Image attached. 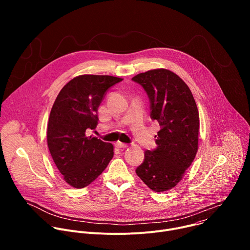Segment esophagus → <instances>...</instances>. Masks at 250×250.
Instances as JSON below:
<instances>
[{
  "label": "esophagus",
  "instance_id": "obj_1",
  "mask_svg": "<svg viewBox=\"0 0 250 250\" xmlns=\"http://www.w3.org/2000/svg\"><path fill=\"white\" fill-rule=\"evenodd\" d=\"M116 146H117L118 148H126L128 146L125 145V144H123V142H117Z\"/></svg>",
  "mask_w": 250,
  "mask_h": 250
}]
</instances>
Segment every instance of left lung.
<instances>
[{"label":"left lung","mask_w":250,"mask_h":250,"mask_svg":"<svg viewBox=\"0 0 250 250\" xmlns=\"http://www.w3.org/2000/svg\"><path fill=\"white\" fill-rule=\"evenodd\" d=\"M146 92L150 118L160 129L155 149L146 150L135 170L154 192H164L179 183L198 151L199 112L186 83L167 69H154L131 79Z\"/></svg>","instance_id":"1"}]
</instances>
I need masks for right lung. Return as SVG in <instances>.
<instances>
[{
  "label": "right lung",
  "instance_id": "obj_1",
  "mask_svg": "<svg viewBox=\"0 0 250 250\" xmlns=\"http://www.w3.org/2000/svg\"><path fill=\"white\" fill-rule=\"evenodd\" d=\"M123 81L108 75H81L59 92L50 112L47 145L64 180L74 188L91 184L108 166L114 146L86 132L98 125V108L108 90Z\"/></svg>",
  "mask_w": 250,
  "mask_h": 250
}]
</instances>
